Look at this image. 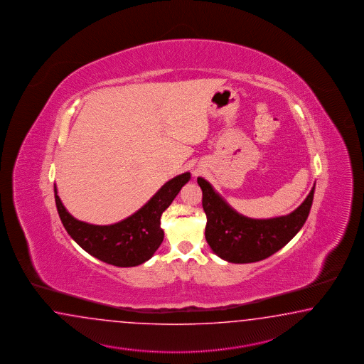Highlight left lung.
<instances>
[{
    "instance_id": "1",
    "label": "left lung",
    "mask_w": 364,
    "mask_h": 364,
    "mask_svg": "<svg viewBox=\"0 0 364 364\" xmlns=\"http://www.w3.org/2000/svg\"><path fill=\"white\" fill-rule=\"evenodd\" d=\"M197 183L202 189V208L208 218L206 242L220 259L234 264L267 259L290 242L307 220L316 186L289 215L252 219L234 210L205 178H197Z\"/></svg>"
}]
</instances>
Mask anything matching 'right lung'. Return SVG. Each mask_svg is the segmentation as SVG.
<instances>
[{
  "mask_svg": "<svg viewBox=\"0 0 364 364\" xmlns=\"http://www.w3.org/2000/svg\"><path fill=\"white\" fill-rule=\"evenodd\" d=\"M189 178V172L171 178L139 210L108 226L90 225L72 217L60 200L55 184L57 211L68 234L91 256L114 267H137L151 259L162 244L163 211L170 206Z\"/></svg>",
  "mask_w": 364,
  "mask_h": 364,
  "instance_id": "add662e5",
  "label": "right lung"
}]
</instances>
